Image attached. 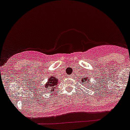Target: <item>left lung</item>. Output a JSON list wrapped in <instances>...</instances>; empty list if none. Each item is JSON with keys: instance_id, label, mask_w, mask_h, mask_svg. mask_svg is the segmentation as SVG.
<instances>
[{"instance_id": "1", "label": "left lung", "mask_w": 130, "mask_h": 130, "mask_svg": "<svg viewBox=\"0 0 130 130\" xmlns=\"http://www.w3.org/2000/svg\"><path fill=\"white\" fill-rule=\"evenodd\" d=\"M89 79H88V78ZM82 82H84V86H87V85H88V83L90 82L89 81V77H86V78H82Z\"/></svg>"}]
</instances>
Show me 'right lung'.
<instances>
[{
	"label": "right lung",
	"instance_id": "right-lung-1",
	"mask_svg": "<svg viewBox=\"0 0 130 130\" xmlns=\"http://www.w3.org/2000/svg\"><path fill=\"white\" fill-rule=\"evenodd\" d=\"M59 84V81L56 78V76H50V78L47 80V82L44 84V89H51V91H54V89L58 86Z\"/></svg>",
	"mask_w": 130,
	"mask_h": 130
}]
</instances>
